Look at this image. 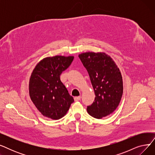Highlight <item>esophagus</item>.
I'll use <instances>...</instances> for the list:
<instances>
[{"instance_id": "obj_1", "label": "esophagus", "mask_w": 155, "mask_h": 155, "mask_svg": "<svg viewBox=\"0 0 155 155\" xmlns=\"http://www.w3.org/2000/svg\"><path fill=\"white\" fill-rule=\"evenodd\" d=\"M80 99H81V97H80V96H78V97H74V100H75V102L79 101Z\"/></svg>"}]
</instances>
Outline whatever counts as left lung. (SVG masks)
I'll return each instance as SVG.
<instances>
[{
    "label": "left lung",
    "instance_id": "obj_1",
    "mask_svg": "<svg viewBox=\"0 0 155 155\" xmlns=\"http://www.w3.org/2000/svg\"><path fill=\"white\" fill-rule=\"evenodd\" d=\"M78 57L88 71L95 95L94 102L87 106L88 113L96 119L110 114L117 107L123 93L119 68L104 53L87 52Z\"/></svg>",
    "mask_w": 155,
    "mask_h": 155
}]
</instances>
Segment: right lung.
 <instances>
[{"label": "right lung", "instance_id": "obj_1", "mask_svg": "<svg viewBox=\"0 0 155 155\" xmlns=\"http://www.w3.org/2000/svg\"><path fill=\"white\" fill-rule=\"evenodd\" d=\"M73 56H55L44 58L32 71L29 84L31 99L42 114L51 119L63 117L74 102L60 80Z\"/></svg>", "mask_w": 155, "mask_h": 155}]
</instances>
